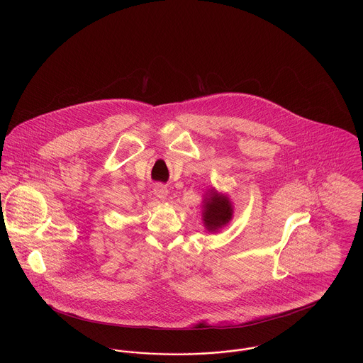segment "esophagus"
I'll return each mask as SVG.
<instances>
[{
  "instance_id": "esophagus-1",
  "label": "esophagus",
  "mask_w": 363,
  "mask_h": 363,
  "mask_svg": "<svg viewBox=\"0 0 363 363\" xmlns=\"http://www.w3.org/2000/svg\"><path fill=\"white\" fill-rule=\"evenodd\" d=\"M154 193H155V196L159 200H164L167 197V194H169V190H167L166 186H163V185H157V186H155V189H154Z\"/></svg>"
}]
</instances>
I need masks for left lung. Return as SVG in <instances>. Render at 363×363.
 Returning <instances> with one entry per match:
<instances>
[{
    "label": "left lung",
    "instance_id": "8db88e82",
    "mask_svg": "<svg viewBox=\"0 0 363 363\" xmlns=\"http://www.w3.org/2000/svg\"><path fill=\"white\" fill-rule=\"evenodd\" d=\"M234 207L230 197L215 188H209L203 199L201 218L208 233H218L233 219Z\"/></svg>",
    "mask_w": 363,
    "mask_h": 363
}]
</instances>
